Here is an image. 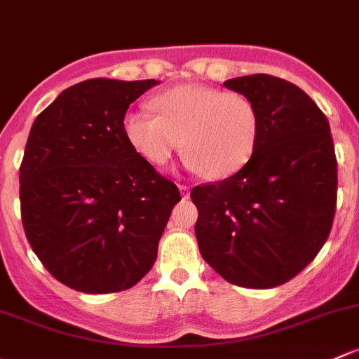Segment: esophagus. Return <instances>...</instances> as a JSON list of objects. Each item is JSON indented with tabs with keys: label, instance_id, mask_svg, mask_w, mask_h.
Returning a JSON list of instances; mask_svg holds the SVG:
<instances>
[{
	"label": "esophagus",
	"instance_id": "esophagus-1",
	"mask_svg": "<svg viewBox=\"0 0 359 359\" xmlns=\"http://www.w3.org/2000/svg\"><path fill=\"white\" fill-rule=\"evenodd\" d=\"M179 191H180V196H182L184 199L189 198V187H187V186H179Z\"/></svg>",
	"mask_w": 359,
	"mask_h": 359
}]
</instances>
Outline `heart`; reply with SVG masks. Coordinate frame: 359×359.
I'll return each instance as SVG.
<instances>
[{
  "label": "heart",
  "mask_w": 359,
  "mask_h": 359,
  "mask_svg": "<svg viewBox=\"0 0 359 359\" xmlns=\"http://www.w3.org/2000/svg\"><path fill=\"white\" fill-rule=\"evenodd\" d=\"M153 108L156 113H127L123 132L154 167H163L184 146L186 167L218 180L239 172L256 148L259 116L244 94L184 84L158 94Z\"/></svg>",
  "instance_id": "obj_1"
}]
</instances>
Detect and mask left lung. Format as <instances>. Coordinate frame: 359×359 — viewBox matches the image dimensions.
I'll list each match as a JSON object with an SVG mask.
<instances>
[{"label": "left lung", "instance_id": "1", "mask_svg": "<svg viewBox=\"0 0 359 359\" xmlns=\"http://www.w3.org/2000/svg\"><path fill=\"white\" fill-rule=\"evenodd\" d=\"M258 110L256 148L239 172L194 187L203 259L230 282L270 289L313 262L329 237L337 201V160L327 116L284 79H229Z\"/></svg>", "mask_w": 359, "mask_h": 359}]
</instances>
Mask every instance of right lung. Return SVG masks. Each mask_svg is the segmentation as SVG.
Wrapping results in <instances>:
<instances>
[{
    "label": "right lung",
    "mask_w": 359,
    "mask_h": 359,
    "mask_svg": "<svg viewBox=\"0 0 359 359\" xmlns=\"http://www.w3.org/2000/svg\"><path fill=\"white\" fill-rule=\"evenodd\" d=\"M158 84L89 79L34 120L20 167L22 222L41 263L72 289H130L156 262L180 192L135 153L123 118Z\"/></svg>",
    "instance_id": "obj_1"
}]
</instances>
